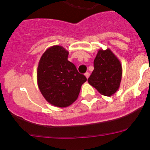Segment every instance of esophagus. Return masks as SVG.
<instances>
[{"label": "esophagus", "instance_id": "obj_1", "mask_svg": "<svg viewBox=\"0 0 150 150\" xmlns=\"http://www.w3.org/2000/svg\"><path fill=\"white\" fill-rule=\"evenodd\" d=\"M85 76L86 77V78H88L89 76H90V74H89V72H86V73H85Z\"/></svg>", "mask_w": 150, "mask_h": 150}]
</instances>
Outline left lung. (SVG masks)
I'll return each mask as SVG.
<instances>
[{
    "instance_id": "obj_1",
    "label": "left lung",
    "mask_w": 150,
    "mask_h": 150,
    "mask_svg": "<svg viewBox=\"0 0 150 150\" xmlns=\"http://www.w3.org/2000/svg\"><path fill=\"white\" fill-rule=\"evenodd\" d=\"M94 69L88 79V83L102 95L111 96L117 91L121 82V63L112 51L107 48L98 51L93 61Z\"/></svg>"
}]
</instances>
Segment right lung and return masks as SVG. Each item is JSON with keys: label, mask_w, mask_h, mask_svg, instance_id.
I'll return each instance as SVG.
<instances>
[{"label": "right lung", "mask_w": 150, "mask_h": 150, "mask_svg": "<svg viewBox=\"0 0 150 150\" xmlns=\"http://www.w3.org/2000/svg\"><path fill=\"white\" fill-rule=\"evenodd\" d=\"M69 52L62 46L46 50L39 61L37 82L45 99L57 107H67L77 100L81 86L87 81L67 60Z\"/></svg>", "instance_id": "obj_1"}]
</instances>
